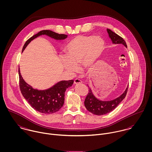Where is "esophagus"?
Segmentation results:
<instances>
[{
	"label": "esophagus",
	"mask_w": 152,
	"mask_h": 152,
	"mask_svg": "<svg viewBox=\"0 0 152 152\" xmlns=\"http://www.w3.org/2000/svg\"><path fill=\"white\" fill-rule=\"evenodd\" d=\"M81 83H82V81L80 79L77 78L74 80V84H81Z\"/></svg>",
	"instance_id": "1"
}]
</instances>
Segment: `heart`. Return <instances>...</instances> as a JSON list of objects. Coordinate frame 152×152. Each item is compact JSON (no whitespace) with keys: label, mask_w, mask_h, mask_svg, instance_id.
<instances>
[{"label":"heart","mask_w":152,"mask_h":152,"mask_svg":"<svg viewBox=\"0 0 152 152\" xmlns=\"http://www.w3.org/2000/svg\"><path fill=\"white\" fill-rule=\"evenodd\" d=\"M104 47L105 42L99 36H76L65 46V57L61 58L62 65L72 73L78 71V65L80 64L84 69L89 68L97 61Z\"/></svg>","instance_id":"1"}]
</instances>
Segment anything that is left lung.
Here are the masks:
<instances>
[{
  "instance_id": "8db88e82",
  "label": "left lung",
  "mask_w": 152,
  "mask_h": 152,
  "mask_svg": "<svg viewBox=\"0 0 152 152\" xmlns=\"http://www.w3.org/2000/svg\"><path fill=\"white\" fill-rule=\"evenodd\" d=\"M107 32L109 37L111 39L112 43L115 44H122L125 47H127V45L125 41L121 36L107 28ZM88 87H89L88 86ZM89 88V92L87 94L84 101V105L87 110L91 113L96 115H102L108 113L116 108L121 102L125 98L128 87L126 88L125 92L120 95L119 97L111 101H101L96 98L94 95L91 88Z\"/></svg>"
}]
</instances>
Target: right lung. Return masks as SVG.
Listing matches in <instances>:
<instances>
[{
  "instance_id": "1",
  "label": "right lung",
  "mask_w": 152,
  "mask_h": 152,
  "mask_svg": "<svg viewBox=\"0 0 152 152\" xmlns=\"http://www.w3.org/2000/svg\"><path fill=\"white\" fill-rule=\"evenodd\" d=\"M42 35L48 36L57 40H64L68 36L66 34H58L48 30L40 31L26 41L23 47L22 52L33 40ZM19 86L23 96L33 108L45 114L54 113L62 108L64 103L65 91L74 83L73 80L61 81L48 89L38 90L33 88L24 81L19 68Z\"/></svg>"
}]
</instances>
